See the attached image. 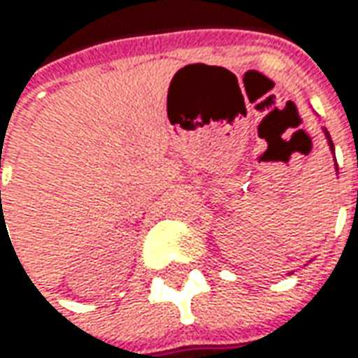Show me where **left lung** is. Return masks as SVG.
I'll return each mask as SVG.
<instances>
[{
  "label": "left lung",
  "mask_w": 358,
  "mask_h": 358,
  "mask_svg": "<svg viewBox=\"0 0 358 358\" xmlns=\"http://www.w3.org/2000/svg\"><path fill=\"white\" fill-rule=\"evenodd\" d=\"M327 137H329V136H327ZM329 147H331V149H334V143H331V141H329Z\"/></svg>",
  "instance_id": "obj_1"
}]
</instances>
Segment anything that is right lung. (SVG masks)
Listing matches in <instances>:
<instances>
[{
    "label": "right lung",
    "instance_id": "obj_1",
    "mask_svg": "<svg viewBox=\"0 0 358 358\" xmlns=\"http://www.w3.org/2000/svg\"><path fill=\"white\" fill-rule=\"evenodd\" d=\"M0 194H1V192H0Z\"/></svg>",
    "mask_w": 358,
    "mask_h": 358
}]
</instances>
